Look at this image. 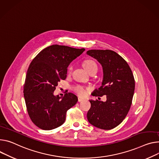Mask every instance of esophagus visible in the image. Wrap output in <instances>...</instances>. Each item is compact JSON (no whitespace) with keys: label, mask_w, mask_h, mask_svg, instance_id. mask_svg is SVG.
Instances as JSON below:
<instances>
[{"label":"esophagus","mask_w":159,"mask_h":159,"mask_svg":"<svg viewBox=\"0 0 159 159\" xmlns=\"http://www.w3.org/2000/svg\"><path fill=\"white\" fill-rule=\"evenodd\" d=\"M83 100H84V98H80V97L78 98V102H82Z\"/></svg>","instance_id":"34e87169"}]
</instances>
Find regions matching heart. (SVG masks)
I'll list each match as a JSON object with an SVG mask.
<instances>
[{
	"label": "heart",
	"mask_w": 159,
	"mask_h": 159,
	"mask_svg": "<svg viewBox=\"0 0 159 159\" xmlns=\"http://www.w3.org/2000/svg\"><path fill=\"white\" fill-rule=\"evenodd\" d=\"M83 66L89 74L92 70H93L94 69H98V66H97V65L96 64V63L94 61L91 60H85L84 62ZM68 70H69V71H71V66L69 67ZM74 90L77 94H79L80 96H85L87 94V93H88L87 89H85V88L82 87V86H80V85L76 86V87L74 88Z\"/></svg>",
	"instance_id": "b5f03b06"
}]
</instances>
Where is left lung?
<instances>
[{"label": "left lung", "instance_id": "8db88e82", "mask_svg": "<svg viewBox=\"0 0 159 159\" xmlns=\"http://www.w3.org/2000/svg\"><path fill=\"white\" fill-rule=\"evenodd\" d=\"M87 54L96 59L103 68L102 86L93 96H107L106 102L90 99L87 117L93 125L110 130L119 125L128 113L134 95L135 81L127 63L111 50L91 49Z\"/></svg>", "mask_w": 159, "mask_h": 159}]
</instances>
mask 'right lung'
<instances>
[{"instance_id":"right-lung-1","label":"right lung","mask_w":159,"mask_h":159,"mask_svg":"<svg viewBox=\"0 0 159 159\" xmlns=\"http://www.w3.org/2000/svg\"><path fill=\"white\" fill-rule=\"evenodd\" d=\"M84 48L52 45L41 51L28 67L23 88L25 103L30 118L44 130H51L65 121L68 109L78 101L71 93L64 96L54 95L57 83L66 77L70 63Z\"/></svg>"}]
</instances>
